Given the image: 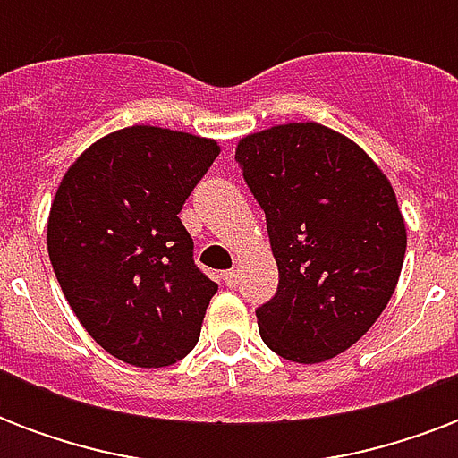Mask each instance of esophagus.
Listing matches in <instances>:
<instances>
[{
    "mask_svg": "<svg viewBox=\"0 0 458 458\" xmlns=\"http://www.w3.org/2000/svg\"><path fill=\"white\" fill-rule=\"evenodd\" d=\"M223 283L228 287H235L237 283H240V273L237 271H225L223 273Z\"/></svg>",
    "mask_w": 458,
    "mask_h": 458,
    "instance_id": "obj_1",
    "label": "esophagus"
}]
</instances>
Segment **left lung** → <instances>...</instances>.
<instances>
[{
    "mask_svg": "<svg viewBox=\"0 0 458 458\" xmlns=\"http://www.w3.org/2000/svg\"><path fill=\"white\" fill-rule=\"evenodd\" d=\"M235 158L278 264V293L257 309L261 340L297 363L342 354L399 283L406 223L392 182L354 140L313 121L244 135Z\"/></svg>",
    "mask_w": 458,
    "mask_h": 458,
    "instance_id": "left-lung-1",
    "label": "left lung"
}]
</instances>
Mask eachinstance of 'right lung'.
<instances>
[{
    "label": "right lung",
    "mask_w": 458,
    "mask_h": 458,
    "mask_svg": "<svg viewBox=\"0 0 458 458\" xmlns=\"http://www.w3.org/2000/svg\"><path fill=\"white\" fill-rule=\"evenodd\" d=\"M221 154L216 140L131 125L89 145L64 173L47 251L89 337L138 369L185 359L218 285L194 266L178 218Z\"/></svg>",
    "instance_id": "1"
}]
</instances>
